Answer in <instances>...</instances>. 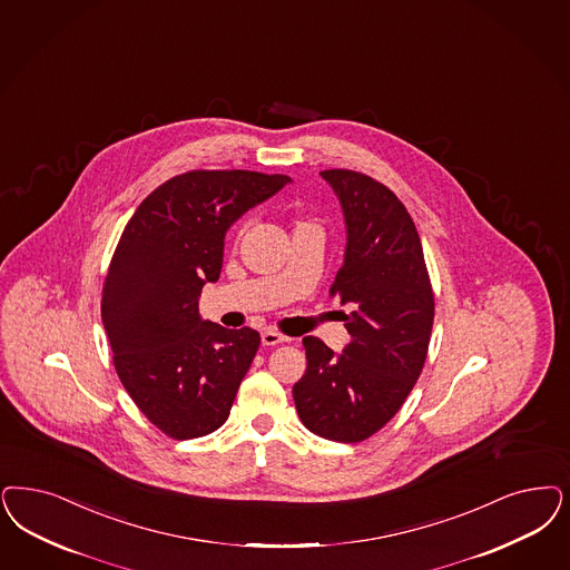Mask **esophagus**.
Wrapping results in <instances>:
<instances>
[{
  "instance_id": "34e87169",
  "label": "esophagus",
  "mask_w": 570,
  "mask_h": 570,
  "mask_svg": "<svg viewBox=\"0 0 570 570\" xmlns=\"http://www.w3.org/2000/svg\"><path fill=\"white\" fill-rule=\"evenodd\" d=\"M291 338L288 336H284V334L275 333V331H265V333H261V343L263 345H267V347H274V345H282V343H288Z\"/></svg>"
}]
</instances>
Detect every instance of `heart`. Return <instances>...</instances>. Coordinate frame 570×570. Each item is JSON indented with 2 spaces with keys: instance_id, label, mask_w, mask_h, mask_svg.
<instances>
[{
  "instance_id": "1",
  "label": "heart",
  "mask_w": 570,
  "mask_h": 570,
  "mask_svg": "<svg viewBox=\"0 0 570 570\" xmlns=\"http://www.w3.org/2000/svg\"><path fill=\"white\" fill-rule=\"evenodd\" d=\"M301 227H309V225H307V223H298V227H296V229H301Z\"/></svg>"
}]
</instances>
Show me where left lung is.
<instances>
[{"mask_svg":"<svg viewBox=\"0 0 570 570\" xmlns=\"http://www.w3.org/2000/svg\"><path fill=\"white\" fill-rule=\"evenodd\" d=\"M345 218V256L331 296L350 345L334 354L305 336L307 371L293 387L303 425L334 442H362L400 411L423 371L433 326V293L423 246L404 204L379 180L324 170Z\"/></svg>","mask_w":570,"mask_h":570,"instance_id":"8db88e82","label":"left lung"}]
</instances>
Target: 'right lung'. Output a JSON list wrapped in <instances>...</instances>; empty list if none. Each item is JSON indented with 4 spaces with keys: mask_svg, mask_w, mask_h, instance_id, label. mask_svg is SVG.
I'll list each match as a JSON object with an SVG mask.
<instances>
[{
    "mask_svg": "<svg viewBox=\"0 0 570 570\" xmlns=\"http://www.w3.org/2000/svg\"><path fill=\"white\" fill-rule=\"evenodd\" d=\"M293 183L250 170H191L140 202L105 277L100 315L119 381L157 430L191 440L218 430L261 336L202 320L199 295L223 267L237 218Z\"/></svg>",
    "mask_w": 570,
    "mask_h": 570,
    "instance_id": "add662e5",
    "label": "right lung"
}]
</instances>
